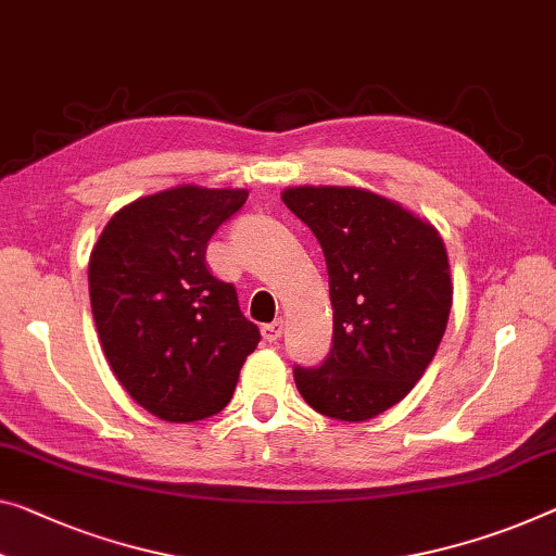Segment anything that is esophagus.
I'll use <instances>...</instances> for the list:
<instances>
[{
	"label": "esophagus",
	"mask_w": 556,
	"mask_h": 556,
	"mask_svg": "<svg viewBox=\"0 0 556 556\" xmlns=\"http://www.w3.org/2000/svg\"><path fill=\"white\" fill-rule=\"evenodd\" d=\"M261 332H263V340H266V343H276V340H280V336H283V320H273V323H268V326H263L261 328Z\"/></svg>",
	"instance_id": "obj_1"
}]
</instances>
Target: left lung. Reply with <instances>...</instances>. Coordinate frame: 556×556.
Instances as JSON below:
<instances>
[{"label":"left lung","instance_id":"1","mask_svg":"<svg viewBox=\"0 0 556 556\" xmlns=\"http://www.w3.org/2000/svg\"><path fill=\"white\" fill-rule=\"evenodd\" d=\"M286 206L318 238L328 266L332 348L320 367H295L315 413L365 422L397 405L445 336L452 280L430 220L355 186H293Z\"/></svg>","mask_w":556,"mask_h":556}]
</instances>
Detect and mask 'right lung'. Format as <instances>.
I'll use <instances>...</instances> for the list:
<instances>
[{
	"instance_id": "add662e5",
	"label": "right lung",
	"mask_w": 556,
	"mask_h": 556,
	"mask_svg": "<svg viewBox=\"0 0 556 556\" xmlns=\"http://www.w3.org/2000/svg\"><path fill=\"white\" fill-rule=\"evenodd\" d=\"M245 199V189L193 184L141 195L111 216L91 251L101 348L124 390L159 420L220 413L261 340L236 288L206 266L211 236Z\"/></svg>"
}]
</instances>
